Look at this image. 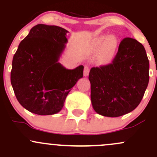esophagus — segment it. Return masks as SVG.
Instances as JSON below:
<instances>
[{"mask_svg": "<svg viewBox=\"0 0 157 157\" xmlns=\"http://www.w3.org/2000/svg\"><path fill=\"white\" fill-rule=\"evenodd\" d=\"M89 73H90V67L86 65L84 67V71H83V74H84L85 77H87L89 75Z\"/></svg>", "mask_w": 157, "mask_h": 157, "instance_id": "obj_1", "label": "esophagus"}]
</instances>
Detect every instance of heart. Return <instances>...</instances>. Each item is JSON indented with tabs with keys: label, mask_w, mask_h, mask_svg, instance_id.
<instances>
[{
	"label": "heart",
	"mask_w": 157,
	"mask_h": 157,
	"mask_svg": "<svg viewBox=\"0 0 157 157\" xmlns=\"http://www.w3.org/2000/svg\"><path fill=\"white\" fill-rule=\"evenodd\" d=\"M99 45H102L104 42H105V47H106L107 50L109 52H113L117 48V45H118V41L117 39L115 36H109L106 39L105 36H101V37L98 38L97 40H96Z\"/></svg>",
	"instance_id": "b5f03b06"
}]
</instances>
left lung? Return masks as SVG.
Listing matches in <instances>:
<instances>
[{
    "mask_svg": "<svg viewBox=\"0 0 157 157\" xmlns=\"http://www.w3.org/2000/svg\"><path fill=\"white\" fill-rule=\"evenodd\" d=\"M149 67L143 45L134 39L124 38L111 64L90 70L93 109L99 115L112 118L132 112L144 95Z\"/></svg>",
    "mask_w": 157,
    "mask_h": 157,
    "instance_id": "obj_1",
    "label": "left lung"
}]
</instances>
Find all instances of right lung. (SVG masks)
I'll return each instance as SVG.
<instances>
[{
    "mask_svg": "<svg viewBox=\"0 0 157 157\" xmlns=\"http://www.w3.org/2000/svg\"><path fill=\"white\" fill-rule=\"evenodd\" d=\"M67 33L57 26L36 25L13 55L11 85L20 105L32 113L59 112L71 88L83 77V65L69 70L58 62Z\"/></svg>",
    "mask_w": 157,
    "mask_h": 157,
    "instance_id": "1",
    "label": "right lung"
}]
</instances>
